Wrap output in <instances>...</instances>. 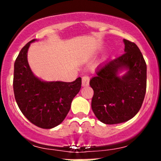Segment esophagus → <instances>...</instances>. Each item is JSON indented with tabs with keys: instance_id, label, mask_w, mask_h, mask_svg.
Masks as SVG:
<instances>
[{
	"instance_id": "1",
	"label": "esophagus",
	"mask_w": 161,
	"mask_h": 161,
	"mask_svg": "<svg viewBox=\"0 0 161 161\" xmlns=\"http://www.w3.org/2000/svg\"><path fill=\"white\" fill-rule=\"evenodd\" d=\"M90 84V77L88 75H84L82 79V86H87Z\"/></svg>"
}]
</instances>
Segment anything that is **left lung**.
Wrapping results in <instances>:
<instances>
[{
  "instance_id": "obj_1",
  "label": "left lung",
  "mask_w": 161,
  "mask_h": 161,
  "mask_svg": "<svg viewBox=\"0 0 161 161\" xmlns=\"http://www.w3.org/2000/svg\"><path fill=\"white\" fill-rule=\"evenodd\" d=\"M125 53L100 64L90 81L93 90L91 107L107 125L125 122L142 107L147 90V64L136 43L125 40ZM126 72L123 76L119 73Z\"/></svg>"
}]
</instances>
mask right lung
<instances>
[{
	"instance_id": "1",
	"label": "right lung",
	"mask_w": 161,
	"mask_h": 161,
	"mask_svg": "<svg viewBox=\"0 0 161 161\" xmlns=\"http://www.w3.org/2000/svg\"><path fill=\"white\" fill-rule=\"evenodd\" d=\"M21 50L14 65V98L24 116L42 129H52L61 124L71 108V101L81 89L82 79L74 82H45L33 74L27 53L31 43Z\"/></svg>"
}]
</instances>
